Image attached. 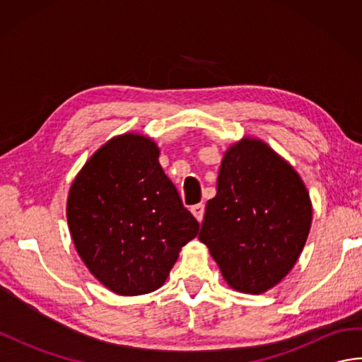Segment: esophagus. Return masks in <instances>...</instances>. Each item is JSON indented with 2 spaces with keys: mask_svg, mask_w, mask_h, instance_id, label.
I'll list each match as a JSON object with an SVG mask.
<instances>
[{
  "mask_svg": "<svg viewBox=\"0 0 362 362\" xmlns=\"http://www.w3.org/2000/svg\"><path fill=\"white\" fill-rule=\"evenodd\" d=\"M204 211H205V205H204L202 202L191 206V213L194 214V218H196L199 222H201L202 218H204Z\"/></svg>",
  "mask_w": 362,
  "mask_h": 362,
  "instance_id": "34e87169",
  "label": "esophagus"
}]
</instances>
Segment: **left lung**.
I'll use <instances>...</instances> for the list:
<instances>
[{
	"mask_svg": "<svg viewBox=\"0 0 362 362\" xmlns=\"http://www.w3.org/2000/svg\"><path fill=\"white\" fill-rule=\"evenodd\" d=\"M216 188L199 240L230 288L266 292L289 274L303 250L313 216L308 191L294 168L257 138L230 146Z\"/></svg>",
	"mask_w": 362,
	"mask_h": 362,
	"instance_id": "8db88e82",
	"label": "left lung"
}]
</instances>
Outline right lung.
Returning a JSON list of instances; mask_svg holds the SVG:
<instances>
[{"mask_svg":"<svg viewBox=\"0 0 362 362\" xmlns=\"http://www.w3.org/2000/svg\"><path fill=\"white\" fill-rule=\"evenodd\" d=\"M151 138H112L76 175L66 202L73 243L88 271L119 296L158 289L199 222L158 163Z\"/></svg>","mask_w":362,"mask_h":362,"instance_id":"obj_1","label":"right lung"}]
</instances>
